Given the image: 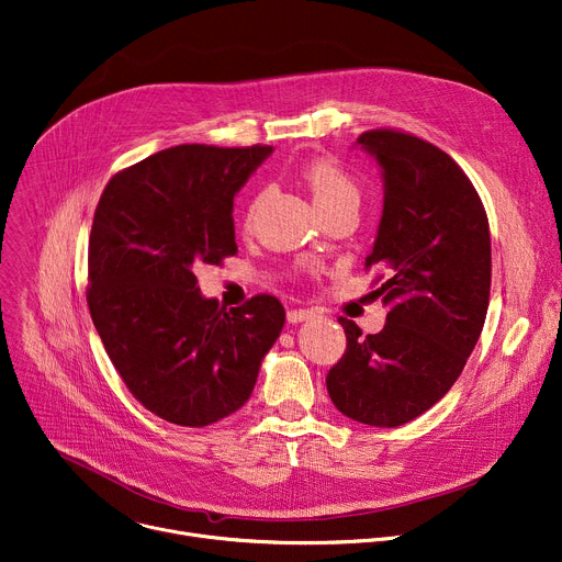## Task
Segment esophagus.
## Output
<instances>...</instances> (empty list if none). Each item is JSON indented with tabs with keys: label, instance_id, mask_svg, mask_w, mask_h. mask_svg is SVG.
<instances>
[{
	"label": "esophagus",
	"instance_id": "34e87169",
	"mask_svg": "<svg viewBox=\"0 0 562 562\" xmlns=\"http://www.w3.org/2000/svg\"><path fill=\"white\" fill-rule=\"evenodd\" d=\"M286 318H289L291 325H297V323H304V321L314 318V312H310V310H293V312L286 314Z\"/></svg>",
	"mask_w": 562,
	"mask_h": 562
}]
</instances>
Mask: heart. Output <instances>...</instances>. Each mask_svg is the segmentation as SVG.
I'll use <instances>...</instances> for the list:
<instances>
[{
  "instance_id": "1",
  "label": "heart",
  "mask_w": 562,
  "mask_h": 562,
  "mask_svg": "<svg viewBox=\"0 0 562 562\" xmlns=\"http://www.w3.org/2000/svg\"><path fill=\"white\" fill-rule=\"evenodd\" d=\"M302 179L307 183L316 209L329 211L340 203H356L359 201V190L356 183L347 177V172L334 164L331 159H314L302 168Z\"/></svg>"
}]
</instances>
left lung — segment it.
Returning <instances> with one entry per match:
<instances>
[{"instance_id":"1","label":"left lung","mask_w":562,"mask_h":562,"mask_svg":"<svg viewBox=\"0 0 562 562\" xmlns=\"http://www.w3.org/2000/svg\"><path fill=\"white\" fill-rule=\"evenodd\" d=\"M383 179V213L368 267L387 307L379 334L338 323L342 359L327 374L338 411L396 428L424 415L462 374L488 310L491 233L482 201L446 151L413 134L372 130L356 138Z\"/></svg>"}]
</instances>
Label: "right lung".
Wrapping results in <instances>:
<instances>
[{"label":"right lung","mask_w":562,"mask_h":562,"mask_svg":"<svg viewBox=\"0 0 562 562\" xmlns=\"http://www.w3.org/2000/svg\"><path fill=\"white\" fill-rule=\"evenodd\" d=\"M271 151L177 145L119 172L98 201L91 321L130 392L170 424L201 428L239 411L284 327L278 297L226 312L194 276L237 252L233 199Z\"/></svg>","instance_id":"right-lung-1"}]
</instances>
